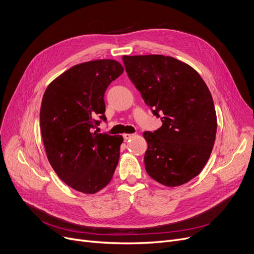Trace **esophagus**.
<instances>
[{
    "label": "esophagus",
    "mask_w": 254,
    "mask_h": 254,
    "mask_svg": "<svg viewBox=\"0 0 254 254\" xmlns=\"http://www.w3.org/2000/svg\"><path fill=\"white\" fill-rule=\"evenodd\" d=\"M135 135L134 134H125L124 135V139L127 141V140H129V139H131L132 137H134Z\"/></svg>",
    "instance_id": "esophagus-1"
}]
</instances>
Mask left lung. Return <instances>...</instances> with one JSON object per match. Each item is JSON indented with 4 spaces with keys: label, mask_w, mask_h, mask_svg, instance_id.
<instances>
[{
    "label": "left lung",
    "mask_w": 254,
    "mask_h": 254,
    "mask_svg": "<svg viewBox=\"0 0 254 254\" xmlns=\"http://www.w3.org/2000/svg\"><path fill=\"white\" fill-rule=\"evenodd\" d=\"M130 81L162 127L145 131V169L155 181L178 186L199 174L215 141L217 119L211 92L199 74L174 58L124 56Z\"/></svg>",
    "instance_id": "8db88e82"
}]
</instances>
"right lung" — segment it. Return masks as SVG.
<instances>
[{
    "label": "right lung",
    "instance_id": "obj_1",
    "mask_svg": "<svg viewBox=\"0 0 254 254\" xmlns=\"http://www.w3.org/2000/svg\"><path fill=\"white\" fill-rule=\"evenodd\" d=\"M124 73L114 60L76 64L48 85L40 110V127L48 161L72 189L96 193L111 181L122 136L95 130L105 116L107 87Z\"/></svg>",
    "mask_w": 254,
    "mask_h": 254
}]
</instances>
